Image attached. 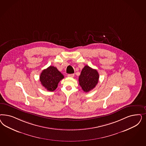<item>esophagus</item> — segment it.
I'll list each match as a JSON object with an SVG mask.
<instances>
[{"label": "esophagus", "mask_w": 146, "mask_h": 146, "mask_svg": "<svg viewBox=\"0 0 146 146\" xmlns=\"http://www.w3.org/2000/svg\"><path fill=\"white\" fill-rule=\"evenodd\" d=\"M74 74H68V77H74Z\"/></svg>", "instance_id": "esophagus-1"}]
</instances>
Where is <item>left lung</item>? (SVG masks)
I'll use <instances>...</instances> for the list:
<instances>
[{
    "label": "left lung",
    "instance_id": "8db88e82",
    "mask_svg": "<svg viewBox=\"0 0 146 146\" xmlns=\"http://www.w3.org/2000/svg\"><path fill=\"white\" fill-rule=\"evenodd\" d=\"M99 78V74L97 71L89 66H85L79 76V84L84 92H88L96 87Z\"/></svg>",
    "mask_w": 146,
    "mask_h": 146
}]
</instances>
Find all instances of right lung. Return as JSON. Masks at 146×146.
<instances>
[{"label":"right lung","mask_w":146,"mask_h":146,"mask_svg":"<svg viewBox=\"0 0 146 146\" xmlns=\"http://www.w3.org/2000/svg\"><path fill=\"white\" fill-rule=\"evenodd\" d=\"M63 78L64 76L53 66H49L44 69L40 76L41 84L49 91H53L56 89L58 83Z\"/></svg>","instance_id":"obj_1"}]
</instances>
